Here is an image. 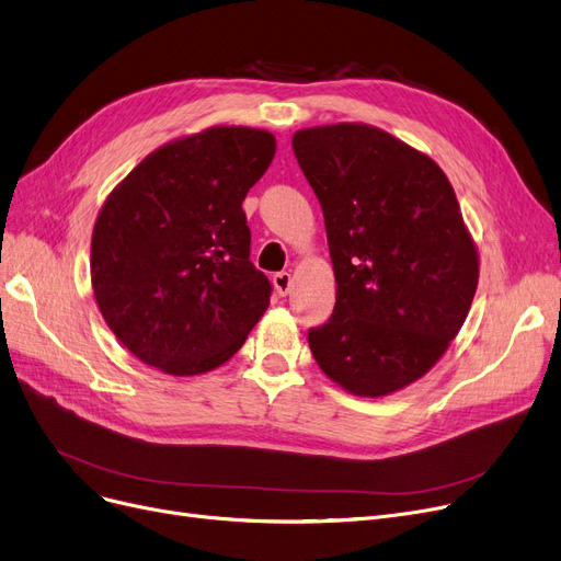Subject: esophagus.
<instances>
[{
    "label": "esophagus",
    "instance_id": "1",
    "mask_svg": "<svg viewBox=\"0 0 561 561\" xmlns=\"http://www.w3.org/2000/svg\"><path fill=\"white\" fill-rule=\"evenodd\" d=\"M273 284H275V290L277 294L284 298V296H288V290H290V286H294V277H290V273H277V275H273Z\"/></svg>",
    "mask_w": 561,
    "mask_h": 561
}]
</instances>
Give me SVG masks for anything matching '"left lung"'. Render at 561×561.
I'll use <instances>...</instances> for the list:
<instances>
[{
	"label": "left lung",
	"mask_w": 561,
	"mask_h": 561,
	"mask_svg": "<svg viewBox=\"0 0 561 561\" xmlns=\"http://www.w3.org/2000/svg\"><path fill=\"white\" fill-rule=\"evenodd\" d=\"M321 202L336 279L330 321L307 332L323 374L357 397L420 380L468 319L479 254L445 172L376 126L294 135Z\"/></svg>",
	"instance_id": "obj_1"
}]
</instances>
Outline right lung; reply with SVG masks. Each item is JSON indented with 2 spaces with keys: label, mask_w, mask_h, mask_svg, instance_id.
<instances>
[{
  "label": "right lung",
  "mask_w": 561,
  "mask_h": 561,
  "mask_svg": "<svg viewBox=\"0 0 561 561\" xmlns=\"http://www.w3.org/2000/svg\"><path fill=\"white\" fill-rule=\"evenodd\" d=\"M275 149L267 130L213 126L167 141L110 192L91 236L93 296L149 367L217 369L271 305L242 202Z\"/></svg>",
  "instance_id": "1"
}]
</instances>
